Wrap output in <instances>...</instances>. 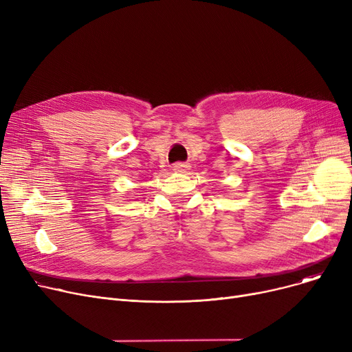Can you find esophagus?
<instances>
[{
  "mask_svg": "<svg viewBox=\"0 0 352 352\" xmlns=\"http://www.w3.org/2000/svg\"><path fill=\"white\" fill-rule=\"evenodd\" d=\"M188 168V165L187 164H182V162H177V164H174V166H173V170L175 171V173H182V171H186Z\"/></svg>",
  "mask_w": 352,
  "mask_h": 352,
  "instance_id": "34e87169",
  "label": "esophagus"
}]
</instances>
